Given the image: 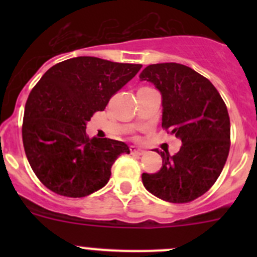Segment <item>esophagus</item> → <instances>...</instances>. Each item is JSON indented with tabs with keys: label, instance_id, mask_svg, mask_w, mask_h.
Returning a JSON list of instances; mask_svg holds the SVG:
<instances>
[{
	"label": "esophagus",
	"instance_id": "esophagus-1",
	"mask_svg": "<svg viewBox=\"0 0 257 257\" xmlns=\"http://www.w3.org/2000/svg\"><path fill=\"white\" fill-rule=\"evenodd\" d=\"M131 153L132 154H137V155H143L145 153V150L142 149V148L136 147V145H132L131 147Z\"/></svg>",
	"mask_w": 257,
	"mask_h": 257
}]
</instances>
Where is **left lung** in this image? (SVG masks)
<instances>
[{
    "instance_id": "1",
    "label": "left lung",
    "mask_w": 257,
    "mask_h": 257,
    "mask_svg": "<svg viewBox=\"0 0 257 257\" xmlns=\"http://www.w3.org/2000/svg\"><path fill=\"white\" fill-rule=\"evenodd\" d=\"M142 80L152 82L163 97V123L181 139L174 155L158 152L160 170L143 173L148 191L169 203L184 204L205 194L220 177L230 150V118L211 82L190 67L158 63L145 67Z\"/></svg>"
}]
</instances>
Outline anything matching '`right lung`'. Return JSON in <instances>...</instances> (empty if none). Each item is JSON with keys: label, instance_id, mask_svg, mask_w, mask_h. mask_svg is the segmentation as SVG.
I'll return each mask as SVG.
<instances>
[{"label": "right lung", "instance_id": "1", "mask_svg": "<svg viewBox=\"0 0 257 257\" xmlns=\"http://www.w3.org/2000/svg\"><path fill=\"white\" fill-rule=\"evenodd\" d=\"M142 68L97 57L54 64L31 90L25 107L22 141L41 183L58 195L83 198L109 180L112 165L128 145L85 133L93 114Z\"/></svg>", "mask_w": 257, "mask_h": 257}]
</instances>
